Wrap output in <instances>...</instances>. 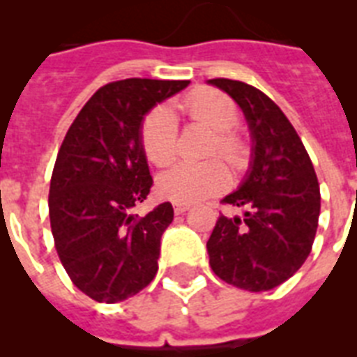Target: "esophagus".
Returning <instances> with one entry per match:
<instances>
[{
	"label": "esophagus",
	"mask_w": 357,
	"mask_h": 357,
	"mask_svg": "<svg viewBox=\"0 0 357 357\" xmlns=\"http://www.w3.org/2000/svg\"><path fill=\"white\" fill-rule=\"evenodd\" d=\"M189 209H190L189 204H181V202L174 204V213H176V215H183V213L189 211Z\"/></svg>",
	"instance_id": "esophagus-1"
}]
</instances>
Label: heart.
Masks as SVG:
<instances>
[{
	"label": "heart",
	"mask_w": 357,
	"mask_h": 357,
	"mask_svg": "<svg viewBox=\"0 0 357 357\" xmlns=\"http://www.w3.org/2000/svg\"><path fill=\"white\" fill-rule=\"evenodd\" d=\"M187 119L213 129L206 155H222L229 167L243 170L248 167L250 144L234 129L238 122V109L231 98L215 89H195L181 102ZM140 142L146 157L157 167H167L179 151L178 119L170 107L157 105L146 114L140 128ZM229 183L228 168L220 159L202 162H179L159 176L157 190L162 198L174 202L206 200L220 195Z\"/></svg>",
	"instance_id": "obj_1"
}]
</instances>
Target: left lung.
Listing matches in <instances>:
<instances>
[{
	"label": "left lung",
	"instance_id": "1",
	"mask_svg": "<svg viewBox=\"0 0 357 357\" xmlns=\"http://www.w3.org/2000/svg\"><path fill=\"white\" fill-rule=\"evenodd\" d=\"M209 83L238 103L254 140L248 176L222 200L244 215L218 217L207 241L209 265L229 285L261 293L307 259L321 215L319 179L296 129L265 92L224 77Z\"/></svg>",
	"mask_w": 357,
	"mask_h": 357
}]
</instances>
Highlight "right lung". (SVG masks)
I'll use <instances>...</instances> for the list:
<instances>
[{
	"label": "right lung",
	"mask_w": 357,
	"mask_h": 357,
	"mask_svg": "<svg viewBox=\"0 0 357 357\" xmlns=\"http://www.w3.org/2000/svg\"><path fill=\"white\" fill-rule=\"evenodd\" d=\"M189 81L122 79L94 92L64 137L50 183V224L72 283L96 302L114 304L157 274L170 202L133 215L153 179L140 142L144 114Z\"/></svg>",
	"instance_id": "right-lung-1"
}]
</instances>
